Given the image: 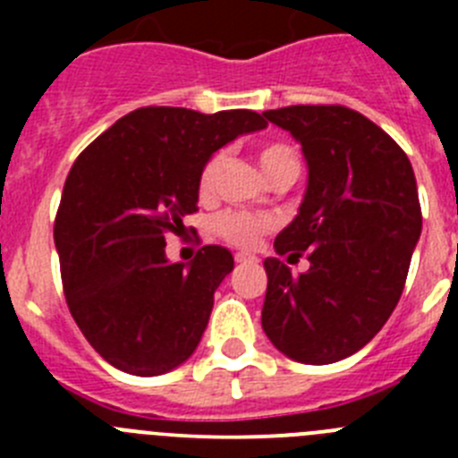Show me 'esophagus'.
Masks as SVG:
<instances>
[{"label": "esophagus", "instance_id": "obj_1", "mask_svg": "<svg viewBox=\"0 0 458 458\" xmlns=\"http://www.w3.org/2000/svg\"><path fill=\"white\" fill-rule=\"evenodd\" d=\"M257 261L259 259L252 257V254H242V252L236 254V264H257Z\"/></svg>", "mask_w": 458, "mask_h": 458}]
</instances>
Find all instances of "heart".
I'll use <instances>...</instances> for the list:
<instances>
[{
	"mask_svg": "<svg viewBox=\"0 0 458 458\" xmlns=\"http://www.w3.org/2000/svg\"><path fill=\"white\" fill-rule=\"evenodd\" d=\"M259 167L264 172V176H273L277 172H295L298 169V156H295L293 148L284 141H268L264 147L259 148ZM222 156L216 153L206 160V165L201 167L199 174V194L206 197L213 190L216 183V174L220 169ZM270 226V222L266 217L252 216V213H238V210H229V213H222L216 217V232L225 238L226 242L238 245V248H252L257 245V241L261 238V233Z\"/></svg>",
	"mask_w": 458,
	"mask_h": 458,
	"instance_id": "heart-1",
	"label": "heart"
}]
</instances>
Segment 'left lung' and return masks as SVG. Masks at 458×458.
Here are the masks:
<instances>
[{
  "instance_id": "8db88e82",
  "label": "left lung",
  "mask_w": 458,
  "mask_h": 458,
  "mask_svg": "<svg viewBox=\"0 0 458 458\" xmlns=\"http://www.w3.org/2000/svg\"><path fill=\"white\" fill-rule=\"evenodd\" d=\"M264 116L307 163L305 197L275 252L307 254L310 270L266 259L261 326L286 358L330 365L369 344L402 298L422 233L418 183L399 144L355 109L291 105Z\"/></svg>"
}]
</instances>
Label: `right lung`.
Listing matches in <instances>:
<instances>
[{
    "instance_id": "add662e5",
    "label": "right lung",
    "mask_w": 458,
    "mask_h": 458,
    "mask_svg": "<svg viewBox=\"0 0 458 458\" xmlns=\"http://www.w3.org/2000/svg\"><path fill=\"white\" fill-rule=\"evenodd\" d=\"M266 125L250 109L141 107L80 153L56 210L55 248L68 310L112 367L160 376L199 346L233 257L204 245L188 266L172 264L165 236L197 210L206 160Z\"/></svg>"
}]
</instances>
